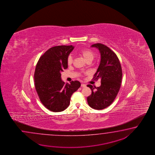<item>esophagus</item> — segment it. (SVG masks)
<instances>
[{
  "mask_svg": "<svg viewBox=\"0 0 155 155\" xmlns=\"http://www.w3.org/2000/svg\"><path fill=\"white\" fill-rule=\"evenodd\" d=\"M86 86V85L85 84H81V87H85Z\"/></svg>",
  "mask_w": 155,
  "mask_h": 155,
  "instance_id": "esophagus-1",
  "label": "esophagus"
}]
</instances>
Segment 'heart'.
I'll return each instance as SVG.
<instances>
[{"mask_svg":"<svg viewBox=\"0 0 155 155\" xmlns=\"http://www.w3.org/2000/svg\"><path fill=\"white\" fill-rule=\"evenodd\" d=\"M79 53L86 61L94 59L95 53L90 49H81L79 51ZM73 63V57L72 55H69L67 59V63L69 65H71Z\"/></svg>","mask_w":155,"mask_h":155,"instance_id":"heart-1","label":"heart"}]
</instances>
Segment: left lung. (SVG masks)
I'll return each instance as SVG.
<instances>
[{
    "mask_svg": "<svg viewBox=\"0 0 155 155\" xmlns=\"http://www.w3.org/2000/svg\"><path fill=\"white\" fill-rule=\"evenodd\" d=\"M91 47L98 49L101 54L100 65L94 78L101 80V86L96 87L87 85L92 92L87 101L92 109L102 110L112 104L119 92L122 81V69L119 58L109 47L100 43L93 44Z\"/></svg>",
    "mask_w": 155,
    "mask_h": 155,
    "instance_id": "8db88e82",
    "label": "left lung"
}]
</instances>
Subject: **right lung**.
Wrapping results in <instances>:
<instances>
[{"instance_id":"right-lung-1","label":"right lung","mask_w":155,"mask_h":155,"mask_svg":"<svg viewBox=\"0 0 155 155\" xmlns=\"http://www.w3.org/2000/svg\"><path fill=\"white\" fill-rule=\"evenodd\" d=\"M74 47L54 46L40 58L34 73L35 87L40 100L53 112L63 111L69 106L73 93L81 86L78 81L66 84L61 73L68 68L67 59Z\"/></svg>"}]
</instances>
